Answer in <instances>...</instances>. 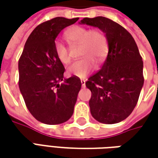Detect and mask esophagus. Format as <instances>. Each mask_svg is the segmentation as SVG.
Masks as SVG:
<instances>
[{"label":"esophagus","mask_w":158,"mask_h":158,"mask_svg":"<svg viewBox=\"0 0 158 158\" xmlns=\"http://www.w3.org/2000/svg\"><path fill=\"white\" fill-rule=\"evenodd\" d=\"M85 82H86V81H85L84 79H82V80H81V83H82V87H84V86H85Z\"/></svg>","instance_id":"esophagus-1"}]
</instances>
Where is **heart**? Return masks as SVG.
Instances as JSON below:
<instances>
[{
  "label": "heart",
  "mask_w": 158,
  "mask_h": 158,
  "mask_svg": "<svg viewBox=\"0 0 158 158\" xmlns=\"http://www.w3.org/2000/svg\"><path fill=\"white\" fill-rule=\"evenodd\" d=\"M65 39L70 46H81L79 60L68 68V74L79 78H84L96 68V64H100L108 52V40L106 34L100 30H89L81 26H74L65 33ZM55 56L60 62L69 64L71 60L69 50L61 42L54 45Z\"/></svg>",
  "instance_id": "1"
}]
</instances>
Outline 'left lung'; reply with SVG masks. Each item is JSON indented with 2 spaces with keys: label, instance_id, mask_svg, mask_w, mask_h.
Returning <instances> with one entry per match:
<instances>
[{
  "label": "left lung",
  "instance_id": "8db88e82",
  "mask_svg": "<svg viewBox=\"0 0 158 158\" xmlns=\"http://www.w3.org/2000/svg\"><path fill=\"white\" fill-rule=\"evenodd\" d=\"M80 23L106 33L108 54L102 69L85 82L91 91L92 117L105 124L124 120L136 106L143 86V61L134 38L124 27L104 16L85 17Z\"/></svg>",
  "mask_w": 158,
  "mask_h": 158
}]
</instances>
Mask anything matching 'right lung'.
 Wrapping results in <instances>:
<instances>
[{"label": "right lung", "mask_w": 158, "mask_h": 158, "mask_svg": "<svg viewBox=\"0 0 158 158\" xmlns=\"http://www.w3.org/2000/svg\"><path fill=\"white\" fill-rule=\"evenodd\" d=\"M78 19L55 17L40 23L29 36L18 61L23 100L34 118L45 124H61L74 112L81 80L74 76L63 79L65 68L55 56L54 45L59 33Z\"/></svg>", "instance_id": "1"}]
</instances>
